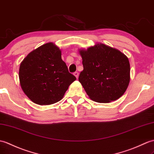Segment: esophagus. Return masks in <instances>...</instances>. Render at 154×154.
Masks as SVG:
<instances>
[{
    "mask_svg": "<svg viewBox=\"0 0 154 154\" xmlns=\"http://www.w3.org/2000/svg\"><path fill=\"white\" fill-rule=\"evenodd\" d=\"M73 75H74L76 77V78H77V79L78 78V77H79V73L77 72V71H76V72H75V73H73Z\"/></svg>",
    "mask_w": 154,
    "mask_h": 154,
    "instance_id": "esophagus-1",
    "label": "esophagus"
}]
</instances>
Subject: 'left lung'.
<instances>
[{"label": "left lung", "instance_id": "8db88e82", "mask_svg": "<svg viewBox=\"0 0 154 154\" xmlns=\"http://www.w3.org/2000/svg\"><path fill=\"white\" fill-rule=\"evenodd\" d=\"M83 70L79 77L87 95L99 103H109L122 96L129 84L130 63L119 50L98 43L79 50Z\"/></svg>", "mask_w": 154, "mask_h": 154}]
</instances>
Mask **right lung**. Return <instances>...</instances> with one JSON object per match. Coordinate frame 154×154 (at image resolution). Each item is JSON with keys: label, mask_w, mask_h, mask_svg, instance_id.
Listing matches in <instances>:
<instances>
[{"label": "right lung", "mask_w": 154, "mask_h": 154, "mask_svg": "<svg viewBox=\"0 0 154 154\" xmlns=\"http://www.w3.org/2000/svg\"><path fill=\"white\" fill-rule=\"evenodd\" d=\"M19 79L24 93L38 105L59 102L76 80L62 60L60 48L52 42L39 46L23 59Z\"/></svg>", "instance_id": "1"}]
</instances>
